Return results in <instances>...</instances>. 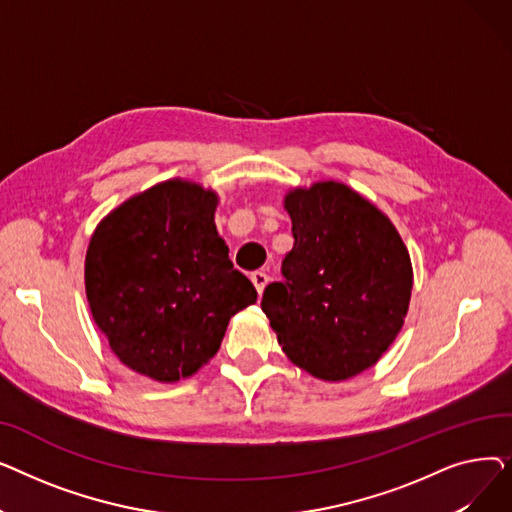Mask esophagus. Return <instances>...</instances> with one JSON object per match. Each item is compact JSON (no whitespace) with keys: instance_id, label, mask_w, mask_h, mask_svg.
<instances>
[{"instance_id":"34e87169","label":"esophagus","mask_w":512,"mask_h":512,"mask_svg":"<svg viewBox=\"0 0 512 512\" xmlns=\"http://www.w3.org/2000/svg\"><path fill=\"white\" fill-rule=\"evenodd\" d=\"M251 282L255 284L257 292L261 294V292H263V288L267 286V282H270V276H267L265 272H255V274H251Z\"/></svg>"}]
</instances>
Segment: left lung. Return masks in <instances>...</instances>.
<instances>
[{"label": "left lung", "mask_w": 512, "mask_h": 512, "mask_svg": "<svg viewBox=\"0 0 512 512\" xmlns=\"http://www.w3.org/2000/svg\"><path fill=\"white\" fill-rule=\"evenodd\" d=\"M284 207L294 245L261 309L294 365L328 382L348 380L402 328L413 288L409 251L386 215L346 184L294 188Z\"/></svg>", "instance_id": "8db88e82"}]
</instances>
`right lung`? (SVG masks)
<instances>
[{"label":"right lung","instance_id":"1","mask_svg":"<svg viewBox=\"0 0 512 512\" xmlns=\"http://www.w3.org/2000/svg\"><path fill=\"white\" fill-rule=\"evenodd\" d=\"M218 197L168 180L97 226L85 284L97 328L130 369L157 382L193 375L222 344L234 313L257 301L215 230Z\"/></svg>","mask_w":512,"mask_h":512}]
</instances>
